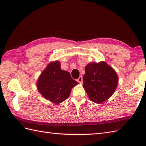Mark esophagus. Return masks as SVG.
<instances>
[{
    "label": "esophagus",
    "instance_id": "1",
    "mask_svg": "<svg viewBox=\"0 0 146 146\" xmlns=\"http://www.w3.org/2000/svg\"><path fill=\"white\" fill-rule=\"evenodd\" d=\"M77 82H79L80 83H83V78H82V76H80L79 78L77 79Z\"/></svg>",
    "mask_w": 146,
    "mask_h": 146
}]
</instances>
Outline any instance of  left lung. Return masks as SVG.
<instances>
[{"instance_id":"8db88e82","label":"left lung","mask_w":146,"mask_h":146,"mask_svg":"<svg viewBox=\"0 0 146 146\" xmlns=\"http://www.w3.org/2000/svg\"><path fill=\"white\" fill-rule=\"evenodd\" d=\"M83 80V86L90 100L96 104H101L114 94L119 76L113 68L106 62H91L86 65Z\"/></svg>"}]
</instances>
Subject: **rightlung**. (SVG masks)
I'll list each match as a JSON object with an SVG mask.
<instances>
[{"instance_id":"add662e5","label":"right lung","mask_w":146,"mask_h":146,"mask_svg":"<svg viewBox=\"0 0 146 146\" xmlns=\"http://www.w3.org/2000/svg\"><path fill=\"white\" fill-rule=\"evenodd\" d=\"M78 84L69 72L61 69L60 61H54L49 62L42 71L36 86L46 100L57 105L66 100L71 89Z\"/></svg>"}]
</instances>
